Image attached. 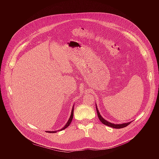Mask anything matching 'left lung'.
<instances>
[{"label":"left lung","mask_w":159,"mask_h":159,"mask_svg":"<svg viewBox=\"0 0 159 159\" xmlns=\"http://www.w3.org/2000/svg\"><path fill=\"white\" fill-rule=\"evenodd\" d=\"M96 110H97V115H98V119L99 120L102 122V123H103V124L107 125V126H109V127H113L114 129H121V128H124V127H127L128 125H129L131 122H127V123H124V124H114L113 123H111L107 120H106L105 119H103L102 116L100 115V114L99 113L98 109H97V105H96Z\"/></svg>","instance_id":"1"}]
</instances>
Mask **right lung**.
I'll use <instances>...</instances> for the list:
<instances>
[{"mask_svg":"<svg viewBox=\"0 0 159 159\" xmlns=\"http://www.w3.org/2000/svg\"><path fill=\"white\" fill-rule=\"evenodd\" d=\"M73 110H74V106H73V108H72L71 113L70 117V118H69V119H68V120L67 121V124L65 125V126H64L63 128H62L61 130H57V131H47L46 132H48V133H56L57 132L61 131V130H64V129H66L67 127H68V126L70 125V123H71V122L72 119H73Z\"/></svg>","mask_w":159,"mask_h":159,"instance_id":"1","label":"right lung"}]
</instances>
